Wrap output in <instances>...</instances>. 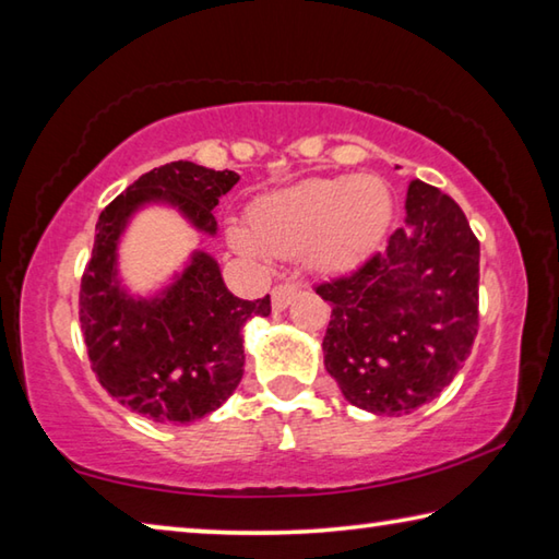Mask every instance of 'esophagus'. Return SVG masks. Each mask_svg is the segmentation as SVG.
<instances>
[{"instance_id":"esophagus-1","label":"esophagus","mask_w":559,"mask_h":559,"mask_svg":"<svg viewBox=\"0 0 559 559\" xmlns=\"http://www.w3.org/2000/svg\"><path fill=\"white\" fill-rule=\"evenodd\" d=\"M298 286L296 283H281V286L273 288L271 300H273V310H286L290 306V300L298 296Z\"/></svg>"}]
</instances>
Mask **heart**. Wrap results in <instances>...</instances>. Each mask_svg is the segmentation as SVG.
Instances as JSON below:
<instances>
[{
  "instance_id": "obj_1",
  "label": "heart",
  "mask_w": 559,
  "mask_h": 559,
  "mask_svg": "<svg viewBox=\"0 0 559 559\" xmlns=\"http://www.w3.org/2000/svg\"><path fill=\"white\" fill-rule=\"evenodd\" d=\"M392 194L380 177H313L259 197L249 229L229 226L234 251L253 261L296 257L318 273L359 266L386 231Z\"/></svg>"
}]
</instances>
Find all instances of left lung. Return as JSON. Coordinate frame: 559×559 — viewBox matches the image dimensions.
<instances>
[{
	"label": "left lung",
	"mask_w": 559,
	"mask_h": 559,
	"mask_svg": "<svg viewBox=\"0 0 559 559\" xmlns=\"http://www.w3.org/2000/svg\"><path fill=\"white\" fill-rule=\"evenodd\" d=\"M384 251L316 293L333 306L325 370L349 404L380 416L419 409L456 377L478 333V259L461 206L412 179Z\"/></svg>",
	"instance_id": "1"
}]
</instances>
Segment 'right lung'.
Wrapping results in <instances>:
<instances>
[{
	"mask_svg": "<svg viewBox=\"0 0 559 559\" xmlns=\"http://www.w3.org/2000/svg\"><path fill=\"white\" fill-rule=\"evenodd\" d=\"M236 182L231 169L177 159L135 179L98 216L81 281V328L93 372L122 406L159 424H192L229 400L246 362L241 330L251 318L271 316V298H236L219 263L202 249L140 296L120 273L122 236L140 212L165 206L214 239V210Z\"/></svg>",
	"mask_w": 559,
	"mask_h": 559,
	"instance_id": "1",
	"label": "right lung"
}]
</instances>
